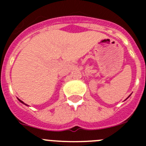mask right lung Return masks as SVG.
I'll return each mask as SVG.
<instances>
[{"mask_svg":"<svg viewBox=\"0 0 146 146\" xmlns=\"http://www.w3.org/2000/svg\"><path fill=\"white\" fill-rule=\"evenodd\" d=\"M19 100H20V99H19ZM20 102H22V103H23V102H22V101H21V100H20ZM23 104H24V103H23Z\"/></svg>","mask_w":146,"mask_h":146,"instance_id":"right-lung-1","label":"right lung"}]
</instances>
